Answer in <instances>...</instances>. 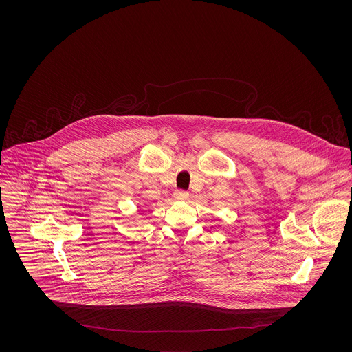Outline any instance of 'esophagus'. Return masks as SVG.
Instances as JSON below:
<instances>
[{
  "instance_id": "obj_1",
  "label": "esophagus",
  "mask_w": 352,
  "mask_h": 352,
  "mask_svg": "<svg viewBox=\"0 0 352 352\" xmlns=\"http://www.w3.org/2000/svg\"><path fill=\"white\" fill-rule=\"evenodd\" d=\"M174 198H175V201H184L188 198V194L182 190H177L174 192Z\"/></svg>"
}]
</instances>
